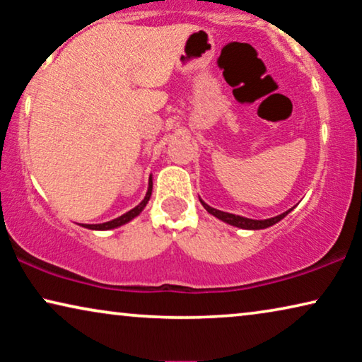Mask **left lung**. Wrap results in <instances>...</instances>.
<instances>
[{"mask_svg":"<svg viewBox=\"0 0 362 362\" xmlns=\"http://www.w3.org/2000/svg\"><path fill=\"white\" fill-rule=\"evenodd\" d=\"M201 204L204 206V209L212 214L217 219H221L222 222H227V224L234 226V227H240V229H249V230H259V229H267V227L276 224V222L284 219V217L291 212V209L285 211L284 214L280 216H275V217H270V219H264V221H257V219H249V217H242V216H235V214H230V212H224V211H219V209H214V207H211L209 204H206L204 201L201 199Z\"/></svg>","mask_w":362,"mask_h":362,"instance_id":"1","label":"left lung"}]
</instances>
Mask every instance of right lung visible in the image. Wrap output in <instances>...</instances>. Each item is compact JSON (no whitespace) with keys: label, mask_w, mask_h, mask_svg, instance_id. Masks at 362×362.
I'll use <instances>...</instances> for the list:
<instances>
[{"label":"right lung","mask_w":362,"mask_h":362,"mask_svg":"<svg viewBox=\"0 0 362 362\" xmlns=\"http://www.w3.org/2000/svg\"><path fill=\"white\" fill-rule=\"evenodd\" d=\"M151 191H153V180L150 177V181H148V191H146L145 199H143L136 207H133L132 211L125 212V214L117 217V219H113V221L103 222V224H82V227H86V229H92V230H110V229H117V227L127 224V222L135 219L136 216H140V212L145 209V206L148 204V201H150V197H151Z\"/></svg>","instance_id":"1"}]
</instances>
